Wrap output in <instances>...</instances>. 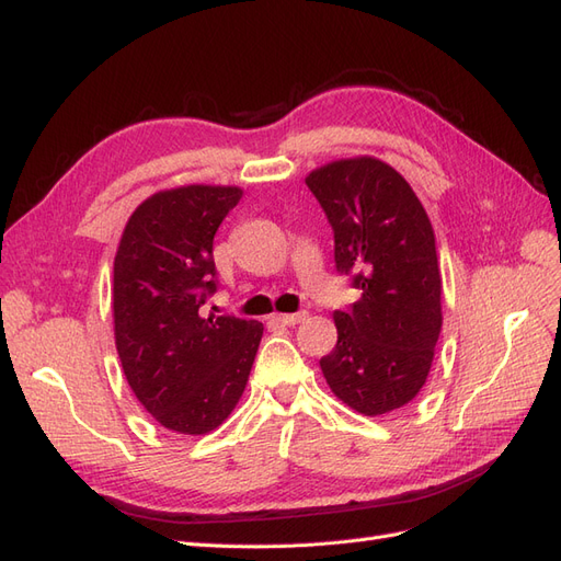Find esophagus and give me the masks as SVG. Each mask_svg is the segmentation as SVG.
Instances as JSON below:
<instances>
[{"label": "esophagus", "mask_w": 561, "mask_h": 561, "mask_svg": "<svg viewBox=\"0 0 561 561\" xmlns=\"http://www.w3.org/2000/svg\"><path fill=\"white\" fill-rule=\"evenodd\" d=\"M309 313L307 311H299V313H278L274 316V320L278 322V325H297V322L307 320Z\"/></svg>", "instance_id": "34e87169"}]
</instances>
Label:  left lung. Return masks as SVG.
I'll use <instances>...</instances> for the list:
<instances>
[{
    "label": "left lung",
    "instance_id": "8db88e82",
    "mask_svg": "<svg viewBox=\"0 0 561 561\" xmlns=\"http://www.w3.org/2000/svg\"><path fill=\"white\" fill-rule=\"evenodd\" d=\"M307 184L332 225L336 271L360 290L348 311H334L322 377L358 414L400 410L426 383L443 330L431 219L410 182L375 157L320 165Z\"/></svg>",
    "mask_w": 561,
    "mask_h": 561
}]
</instances>
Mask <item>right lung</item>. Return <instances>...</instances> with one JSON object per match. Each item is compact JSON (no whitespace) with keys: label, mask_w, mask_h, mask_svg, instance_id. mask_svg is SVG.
<instances>
[{"label":"right lung","mask_w":561,"mask_h":561,"mask_svg":"<svg viewBox=\"0 0 561 561\" xmlns=\"http://www.w3.org/2000/svg\"><path fill=\"white\" fill-rule=\"evenodd\" d=\"M239 186L157 192L128 217L114 257V342L128 386L163 428L206 435L239 404L264 325L203 316L217 290L213 239Z\"/></svg>","instance_id":"1"}]
</instances>
